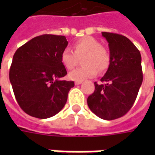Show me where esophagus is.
Returning a JSON list of instances; mask_svg holds the SVG:
<instances>
[{
	"mask_svg": "<svg viewBox=\"0 0 155 155\" xmlns=\"http://www.w3.org/2000/svg\"><path fill=\"white\" fill-rule=\"evenodd\" d=\"M81 83H82V81H75V82H74V84H76V85H77V84H81Z\"/></svg>",
	"mask_w": 155,
	"mask_h": 155,
	"instance_id": "obj_1",
	"label": "esophagus"
}]
</instances>
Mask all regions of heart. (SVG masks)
<instances>
[{
  "label": "heart",
  "mask_w": 155,
  "mask_h": 155,
  "mask_svg": "<svg viewBox=\"0 0 155 155\" xmlns=\"http://www.w3.org/2000/svg\"><path fill=\"white\" fill-rule=\"evenodd\" d=\"M74 53L69 48L64 49L61 54V64L65 69L72 70L78 64V58L82 59L84 66L75 69L69 74V78L74 81H82L96 75L98 70L104 72L110 64V53L100 41L94 37L86 36L73 45Z\"/></svg>",
  "instance_id": "1"
}]
</instances>
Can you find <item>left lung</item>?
Listing matches in <instances>:
<instances>
[{
    "instance_id": "left-lung-1",
    "label": "left lung",
    "mask_w": 155,
    "mask_h": 155,
    "mask_svg": "<svg viewBox=\"0 0 155 155\" xmlns=\"http://www.w3.org/2000/svg\"><path fill=\"white\" fill-rule=\"evenodd\" d=\"M109 43L110 64L101 78L94 82V91L87 99L88 106L105 120L118 119L133 106L143 81L141 54L136 46L124 35L102 32Z\"/></svg>"
}]
</instances>
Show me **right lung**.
<instances>
[{
	"label": "right lung",
	"mask_w": 155,
	"mask_h": 155,
	"mask_svg": "<svg viewBox=\"0 0 155 155\" xmlns=\"http://www.w3.org/2000/svg\"><path fill=\"white\" fill-rule=\"evenodd\" d=\"M64 35H42L15 51L9 78L17 103L26 114L47 119L58 114L67 101L74 81H62L67 71L61 54L67 47Z\"/></svg>",
	"instance_id": "right-lung-1"
}]
</instances>
